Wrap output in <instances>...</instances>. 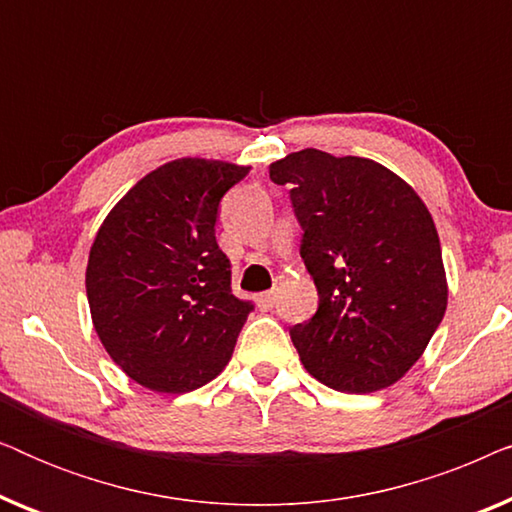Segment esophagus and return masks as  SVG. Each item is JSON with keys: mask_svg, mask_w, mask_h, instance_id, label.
I'll list each match as a JSON object with an SVG mask.
<instances>
[{"mask_svg": "<svg viewBox=\"0 0 512 512\" xmlns=\"http://www.w3.org/2000/svg\"><path fill=\"white\" fill-rule=\"evenodd\" d=\"M277 293H279V289H272V291H265V293H261V296L256 298L258 310H263V312L272 310V307H275V303H277Z\"/></svg>", "mask_w": 512, "mask_h": 512, "instance_id": "esophagus-1", "label": "esophagus"}]
</instances>
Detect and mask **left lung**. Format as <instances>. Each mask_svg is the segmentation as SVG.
I'll use <instances>...</instances> for the list:
<instances>
[{
    "mask_svg": "<svg viewBox=\"0 0 512 512\" xmlns=\"http://www.w3.org/2000/svg\"><path fill=\"white\" fill-rule=\"evenodd\" d=\"M270 179L291 186L319 310L291 328L321 384L373 394L419 361L447 310L436 223L415 188L370 158L289 153Z\"/></svg>",
    "mask_w": 512,
    "mask_h": 512,
    "instance_id": "left-lung-1",
    "label": "left lung"
}]
</instances>
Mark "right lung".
Segmentation results:
<instances>
[{"instance_id": "add662e5", "label": "right lung", "mask_w": 512, "mask_h": 512, "mask_svg": "<svg viewBox=\"0 0 512 512\" xmlns=\"http://www.w3.org/2000/svg\"><path fill=\"white\" fill-rule=\"evenodd\" d=\"M251 167L177 158L111 207L88 254L90 319L111 361L158 394L212 382L251 305L230 291L214 237L219 200Z\"/></svg>"}]
</instances>
